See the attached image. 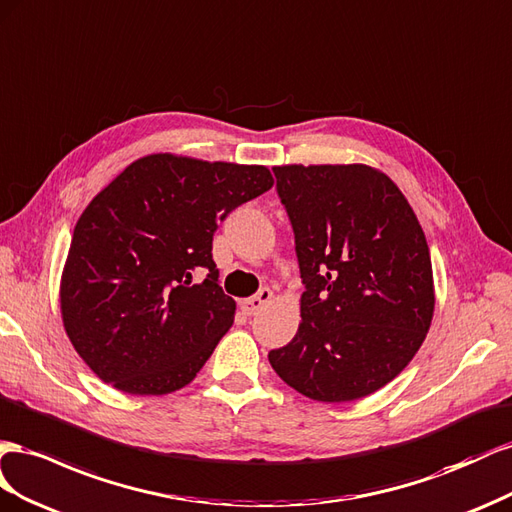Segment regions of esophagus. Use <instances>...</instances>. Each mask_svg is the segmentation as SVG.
I'll use <instances>...</instances> for the list:
<instances>
[{"mask_svg":"<svg viewBox=\"0 0 512 512\" xmlns=\"http://www.w3.org/2000/svg\"><path fill=\"white\" fill-rule=\"evenodd\" d=\"M270 300H272V291H270L268 287H264L261 291H257L255 296L242 300V309H244V313H248V315H255V313H259L261 309H264V306H266Z\"/></svg>","mask_w":512,"mask_h":512,"instance_id":"1","label":"esophagus"}]
</instances>
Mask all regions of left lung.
<instances>
[{"label":"left lung","mask_w":512,"mask_h":512,"mask_svg":"<svg viewBox=\"0 0 512 512\" xmlns=\"http://www.w3.org/2000/svg\"><path fill=\"white\" fill-rule=\"evenodd\" d=\"M274 175L304 294L296 337L268 360L313 401L367 397L410 364L429 332L425 231L399 186L369 165H281Z\"/></svg>","instance_id":"obj_1"}]
</instances>
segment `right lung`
Returning <instances> with one entry per match:
<instances>
[{"label":"right lung","instance_id":"1","mask_svg":"<svg viewBox=\"0 0 512 512\" xmlns=\"http://www.w3.org/2000/svg\"><path fill=\"white\" fill-rule=\"evenodd\" d=\"M264 165L150 154L90 201L60 283L64 330L102 382L128 394L191 384L231 328L212 236L231 210L270 191ZM201 267V284L192 274Z\"/></svg>","mask_w":512,"mask_h":512}]
</instances>
